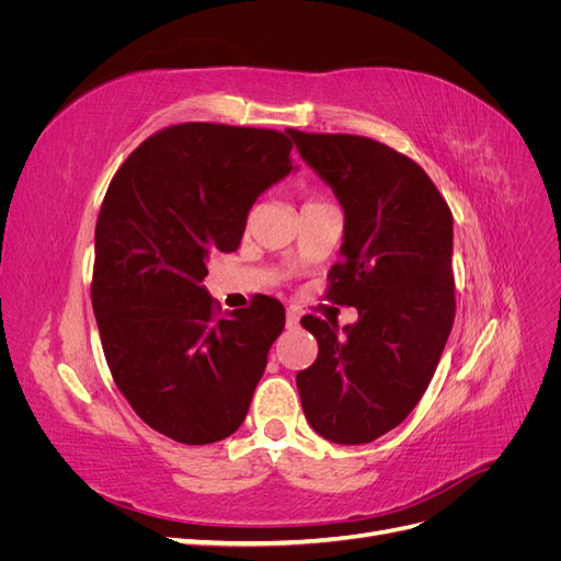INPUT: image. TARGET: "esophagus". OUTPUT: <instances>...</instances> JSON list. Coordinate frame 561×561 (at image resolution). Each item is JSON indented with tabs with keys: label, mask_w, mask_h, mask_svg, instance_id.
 <instances>
[{
	"label": "esophagus",
	"mask_w": 561,
	"mask_h": 561,
	"mask_svg": "<svg viewBox=\"0 0 561 561\" xmlns=\"http://www.w3.org/2000/svg\"><path fill=\"white\" fill-rule=\"evenodd\" d=\"M285 325L290 328V330L299 325V311H297V309H287V316H285Z\"/></svg>",
	"instance_id": "34e87169"
}]
</instances>
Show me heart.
<instances>
[{
    "mask_svg": "<svg viewBox=\"0 0 561 561\" xmlns=\"http://www.w3.org/2000/svg\"><path fill=\"white\" fill-rule=\"evenodd\" d=\"M311 201H316V198H311ZM311 201H307V203H311Z\"/></svg>",
    "mask_w": 561,
    "mask_h": 561,
    "instance_id": "b5f03b06",
    "label": "heart"
}]
</instances>
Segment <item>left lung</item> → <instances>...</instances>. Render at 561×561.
I'll return each instance as SVG.
<instances>
[{"mask_svg":"<svg viewBox=\"0 0 561 561\" xmlns=\"http://www.w3.org/2000/svg\"><path fill=\"white\" fill-rule=\"evenodd\" d=\"M287 133L346 213L325 299L358 309L346 334L301 318L318 342L316 363L297 375L301 410L330 443L365 445L414 410L445 351L456 313L454 219L426 171L393 147L348 133Z\"/></svg>","mask_w":561,"mask_h":561,"instance_id":"1","label":"left lung"}]
</instances>
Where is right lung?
Returning <instances> with one entry per match:
<instances>
[{
    "instance_id": "add662e5",
    "label": "right lung",
    "mask_w": 561,
    "mask_h": 561,
    "mask_svg": "<svg viewBox=\"0 0 561 561\" xmlns=\"http://www.w3.org/2000/svg\"><path fill=\"white\" fill-rule=\"evenodd\" d=\"M274 128L186 122L118 165L100 206L91 301L112 379L149 428L210 445L241 426L285 328L274 297L222 313L201 280L239 250L248 210L293 171Z\"/></svg>"
}]
</instances>
